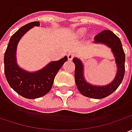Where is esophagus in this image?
Wrapping results in <instances>:
<instances>
[{"label": "esophagus", "instance_id": "34e87169", "mask_svg": "<svg viewBox=\"0 0 132 132\" xmlns=\"http://www.w3.org/2000/svg\"><path fill=\"white\" fill-rule=\"evenodd\" d=\"M74 57V54L73 53H69L68 54V60H72Z\"/></svg>", "mask_w": 132, "mask_h": 132}]
</instances>
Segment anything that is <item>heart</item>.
<instances>
[{
	"mask_svg": "<svg viewBox=\"0 0 132 132\" xmlns=\"http://www.w3.org/2000/svg\"><path fill=\"white\" fill-rule=\"evenodd\" d=\"M80 32H81V33H84V32H85V30H84V29H82V30H81V31H80Z\"/></svg>",
	"mask_w": 132,
	"mask_h": 132,
	"instance_id": "b5f03b06",
	"label": "heart"
}]
</instances>
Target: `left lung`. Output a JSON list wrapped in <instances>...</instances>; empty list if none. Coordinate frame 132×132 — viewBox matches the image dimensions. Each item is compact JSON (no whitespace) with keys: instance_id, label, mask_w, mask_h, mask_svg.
<instances>
[{"instance_id":"left-lung-1","label":"left lung","mask_w":132,"mask_h":132,"mask_svg":"<svg viewBox=\"0 0 132 132\" xmlns=\"http://www.w3.org/2000/svg\"><path fill=\"white\" fill-rule=\"evenodd\" d=\"M95 42L104 43L112 48L118 67L117 75L114 81L106 86H93L87 83L83 76V64L77 58H74L75 81L79 92L83 95L91 98L100 99L106 98L114 92L121 84L125 73V53L118 37L109 30H105L95 37Z\"/></svg>"}]
</instances>
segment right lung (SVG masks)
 I'll list each match as a JSON object with an SVG mask.
<instances>
[{"label": "right lung", "mask_w": 132, "mask_h": 132, "mask_svg": "<svg viewBox=\"0 0 132 132\" xmlns=\"http://www.w3.org/2000/svg\"><path fill=\"white\" fill-rule=\"evenodd\" d=\"M39 22L29 23L20 28L12 36L4 54V73L10 87L26 98L34 99L44 96L51 90L56 73L68 61L65 56L52 62L35 73H28L20 68L16 63V49L19 40L29 29L39 26Z\"/></svg>", "instance_id": "add662e5"}]
</instances>
